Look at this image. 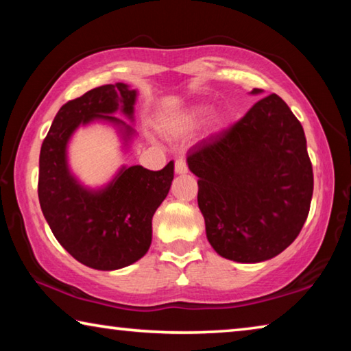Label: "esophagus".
Here are the masks:
<instances>
[{"instance_id":"obj_1","label":"esophagus","mask_w":351,"mask_h":351,"mask_svg":"<svg viewBox=\"0 0 351 351\" xmlns=\"http://www.w3.org/2000/svg\"><path fill=\"white\" fill-rule=\"evenodd\" d=\"M175 171L178 175H186L189 171V167L186 164L184 159H178L175 162Z\"/></svg>"}]
</instances>
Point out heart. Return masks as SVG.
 <instances>
[{
	"label": "heart",
	"mask_w": 351,
	"mask_h": 351,
	"mask_svg": "<svg viewBox=\"0 0 351 351\" xmlns=\"http://www.w3.org/2000/svg\"><path fill=\"white\" fill-rule=\"evenodd\" d=\"M209 115V106L206 104H192L187 109L182 110L180 115L171 117L167 120V130L171 134H182V132H189L195 130L206 120V117Z\"/></svg>",
	"instance_id": "b5f03b06"
}]
</instances>
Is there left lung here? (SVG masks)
<instances>
[{"instance_id":"obj_1","label":"left lung","mask_w":351,"mask_h":351,"mask_svg":"<svg viewBox=\"0 0 351 351\" xmlns=\"http://www.w3.org/2000/svg\"><path fill=\"white\" fill-rule=\"evenodd\" d=\"M187 165L198 176L206 237L221 258L263 263L302 231L313 198V165L302 123L275 93L230 130L189 149Z\"/></svg>"}]
</instances>
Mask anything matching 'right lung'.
Listing matches in <instances>:
<instances>
[{"instance_id":"right-lung-1","label":"right lung","mask_w":351,"mask_h":351,"mask_svg":"<svg viewBox=\"0 0 351 351\" xmlns=\"http://www.w3.org/2000/svg\"><path fill=\"white\" fill-rule=\"evenodd\" d=\"M137 90L125 82L92 88L56 114L38 159V202L54 237L76 261L95 270L137 263L152 245V220L170 191L173 160L162 170L121 165L103 186L90 187L69 164V143L81 126H112L128 152L137 132Z\"/></svg>"}]
</instances>
